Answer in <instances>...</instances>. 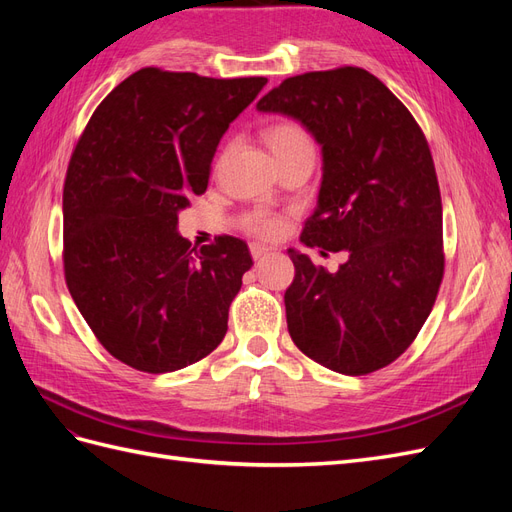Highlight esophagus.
<instances>
[{"instance_id": "obj_1", "label": "esophagus", "mask_w": 512, "mask_h": 512, "mask_svg": "<svg viewBox=\"0 0 512 512\" xmlns=\"http://www.w3.org/2000/svg\"><path fill=\"white\" fill-rule=\"evenodd\" d=\"M250 254L254 260H260L265 254H269V247L262 243H250Z\"/></svg>"}]
</instances>
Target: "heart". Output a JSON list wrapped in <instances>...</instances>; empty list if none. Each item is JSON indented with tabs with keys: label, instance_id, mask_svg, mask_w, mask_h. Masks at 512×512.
I'll return each instance as SVG.
<instances>
[{
	"label": "heart",
	"instance_id": "1",
	"mask_svg": "<svg viewBox=\"0 0 512 512\" xmlns=\"http://www.w3.org/2000/svg\"><path fill=\"white\" fill-rule=\"evenodd\" d=\"M265 138V145L269 147L271 156L275 160H280L284 156H290V153L297 151H305V149H314L312 141H309L307 132L297 126L294 121H277L273 126H269L262 134ZM245 226L250 232L258 237L265 239H273L282 232V220L277 215H269V213H252L250 218L245 220Z\"/></svg>",
	"mask_w": 512,
	"mask_h": 512
}]
</instances>
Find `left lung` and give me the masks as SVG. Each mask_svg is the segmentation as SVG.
Instances as JSON below:
<instances>
[{
    "label": "left lung",
    "instance_id": "obj_1",
    "mask_svg": "<svg viewBox=\"0 0 512 512\" xmlns=\"http://www.w3.org/2000/svg\"><path fill=\"white\" fill-rule=\"evenodd\" d=\"M297 119L322 151V181L301 241L346 252L335 273L288 250L292 342L337 374L363 376L414 342L444 273L442 200L425 134L363 68L290 76L256 104Z\"/></svg>",
    "mask_w": 512,
    "mask_h": 512
}]
</instances>
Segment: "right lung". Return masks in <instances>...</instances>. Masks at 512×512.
I'll list each match as a JSON object with an SVG mask.
<instances>
[{"label": "right lung", "instance_id": "obj_1", "mask_svg": "<svg viewBox=\"0 0 512 512\" xmlns=\"http://www.w3.org/2000/svg\"><path fill=\"white\" fill-rule=\"evenodd\" d=\"M265 76L207 79L143 68L91 115L64 185V271L79 312L115 359L147 374L220 346L252 269L245 241L192 247L179 211L203 194L224 132Z\"/></svg>", "mask_w": 512, "mask_h": 512}]
</instances>
